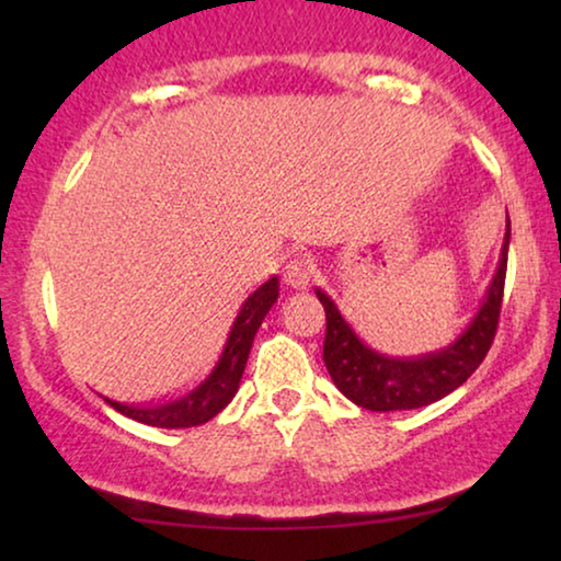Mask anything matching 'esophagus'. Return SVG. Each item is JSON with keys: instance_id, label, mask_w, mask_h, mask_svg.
I'll use <instances>...</instances> for the list:
<instances>
[{"instance_id": "1", "label": "esophagus", "mask_w": 561, "mask_h": 561, "mask_svg": "<svg viewBox=\"0 0 561 561\" xmlns=\"http://www.w3.org/2000/svg\"><path fill=\"white\" fill-rule=\"evenodd\" d=\"M311 278H313V271L304 257H294L286 267H283V280H286V286L296 288V290L309 288Z\"/></svg>"}]
</instances>
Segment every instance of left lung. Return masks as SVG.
<instances>
[{
  "mask_svg": "<svg viewBox=\"0 0 561 561\" xmlns=\"http://www.w3.org/2000/svg\"><path fill=\"white\" fill-rule=\"evenodd\" d=\"M508 240L511 225L505 232L503 257L497 265L493 286L488 290L485 304L447 350L432 352L424 357H386L365 347L355 332L344 324L332 298L317 290L321 306L327 311L324 334V365L332 375L334 386L352 403L367 411H409L439 401L451 390L462 386L485 359L490 344L495 340L497 321H501L505 271H508Z\"/></svg>",
  "mask_w": 561,
  "mask_h": 561,
  "instance_id": "8db88e82",
  "label": "left lung"
}]
</instances>
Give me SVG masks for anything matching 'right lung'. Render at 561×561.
<instances>
[{
	"label": "right lung",
	"mask_w": 561,
	"mask_h": 561,
	"mask_svg": "<svg viewBox=\"0 0 561 561\" xmlns=\"http://www.w3.org/2000/svg\"><path fill=\"white\" fill-rule=\"evenodd\" d=\"M275 298H278V278L273 275V278H267L263 286L255 290V294L244 298L217 365H214L209 375H206L202 382H196L194 388L183 390L181 396L165 398V401L150 405H125L114 403L110 398H106V403H110L112 409H117L119 413H125V416L148 426L188 428L206 424V421L217 416V413L232 401L237 388H240V378L244 373V365H248L252 340H255L257 327L263 324L265 313L271 311Z\"/></svg>",
	"instance_id": "right-lung-1"
}]
</instances>
